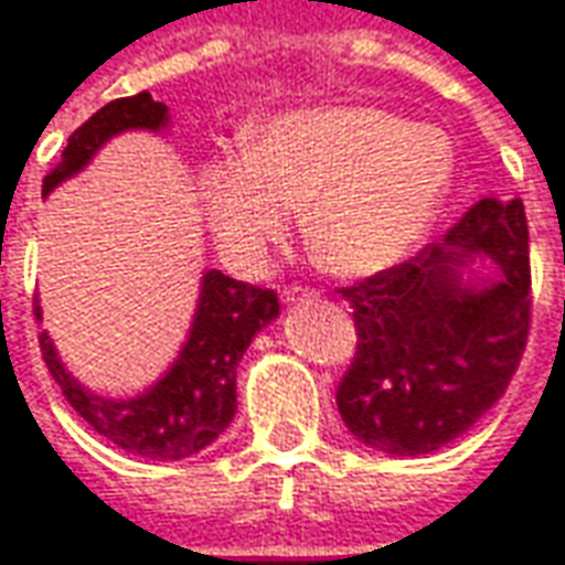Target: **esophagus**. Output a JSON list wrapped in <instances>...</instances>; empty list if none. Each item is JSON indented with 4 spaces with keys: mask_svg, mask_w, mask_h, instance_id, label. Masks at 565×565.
I'll use <instances>...</instances> for the list:
<instances>
[{
    "mask_svg": "<svg viewBox=\"0 0 565 565\" xmlns=\"http://www.w3.org/2000/svg\"><path fill=\"white\" fill-rule=\"evenodd\" d=\"M282 305H298V301H310V298H317V291L313 289H301V286H289V289H282Z\"/></svg>",
    "mask_w": 565,
    "mask_h": 565,
    "instance_id": "1",
    "label": "esophagus"
}]
</instances>
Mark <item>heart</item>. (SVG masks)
<instances>
[{
  "label": "heart",
  "mask_w": 565,
  "mask_h": 565,
  "mask_svg": "<svg viewBox=\"0 0 565 565\" xmlns=\"http://www.w3.org/2000/svg\"><path fill=\"white\" fill-rule=\"evenodd\" d=\"M455 186V143L437 126L369 104L282 113L245 135V153L202 162L200 202L221 255L255 270L305 205L313 258L363 279L412 258Z\"/></svg>",
  "instance_id": "b5f03b06"
}]
</instances>
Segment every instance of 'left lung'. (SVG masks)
<instances>
[{"label": "left lung", "instance_id": "left-lung-1", "mask_svg": "<svg viewBox=\"0 0 565 565\" xmlns=\"http://www.w3.org/2000/svg\"><path fill=\"white\" fill-rule=\"evenodd\" d=\"M341 295L356 322L341 422L379 452H437L495 406L526 348L523 202L477 200L439 243Z\"/></svg>", "mask_w": 565, "mask_h": 565}]
</instances>
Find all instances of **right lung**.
<instances>
[{
	"mask_svg": "<svg viewBox=\"0 0 565 565\" xmlns=\"http://www.w3.org/2000/svg\"><path fill=\"white\" fill-rule=\"evenodd\" d=\"M169 107L153 97H119L70 135L64 153L45 181L42 196L76 178L97 150L122 131H166ZM42 320V307H36ZM279 317L276 291L205 270L193 322L174 363L150 387L135 396H104L88 391L57 356L49 332H42V356L61 384L67 403L113 446L153 461H181L212 446L236 415V365L260 329Z\"/></svg>",
	"mask_w": 565,
	"mask_h": 565,
	"instance_id": "1",
	"label": "right lung"
}]
</instances>
